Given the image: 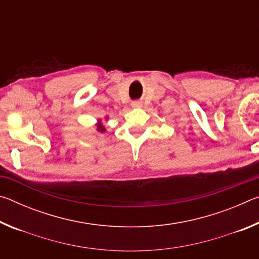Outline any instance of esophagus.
I'll list each match as a JSON object with an SVG mask.
<instances>
[{
  "instance_id": "esophagus-1",
  "label": "esophagus",
  "mask_w": 259,
  "mask_h": 259,
  "mask_svg": "<svg viewBox=\"0 0 259 259\" xmlns=\"http://www.w3.org/2000/svg\"><path fill=\"white\" fill-rule=\"evenodd\" d=\"M142 106V103L140 102H134L133 103V107H140Z\"/></svg>"
}]
</instances>
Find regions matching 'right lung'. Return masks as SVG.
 I'll list each match as a JSON object with an SVG mask.
<instances>
[{"label": "right lung", "instance_id": "right-lung-1", "mask_svg": "<svg viewBox=\"0 0 259 259\" xmlns=\"http://www.w3.org/2000/svg\"><path fill=\"white\" fill-rule=\"evenodd\" d=\"M97 130L98 131H100V133H104V131L105 130H106V129H105V126L102 124V122H98V124H97Z\"/></svg>", "mask_w": 259, "mask_h": 259}]
</instances>
